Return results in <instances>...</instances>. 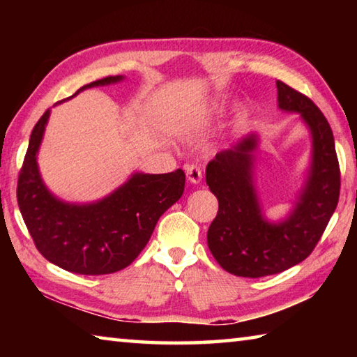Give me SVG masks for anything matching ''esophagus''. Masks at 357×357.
Instances as JSON below:
<instances>
[{
  "mask_svg": "<svg viewBox=\"0 0 357 357\" xmlns=\"http://www.w3.org/2000/svg\"><path fill=\"white\" fill-rule=\"evenodd\" d=\"M185 173H187V179L192 184H200L202 183V168L198 165H187L185 167Z\"/></svg>",
  "mask_w": 357,
  "mask_h": 357,
  "instance_id": "34e87169",
  "label": "esophagus"
}]
</instances>
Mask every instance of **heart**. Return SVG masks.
<instances>
[{"instance_id":"1","label":"heart","mask_w":357,"mask_h":357,"mask_svg":"<svg viewBox=\"0 0 357 357\" xmlns=\"http://www.w3.org/2000/svg\"><path fill=\"white\" fill-rule=\"evenodd\" d=\"M213 110H215V105H214V104H213V105H211V107L198 108V110H197L195 113H193V114H190V121H192V123H193V121H195V123H197V121H200V119H203L204 116H209V114H211V112H213Z\"/></svg>"}]
</instances>
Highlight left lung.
I'll return each instance as SVG.
<instances>
[{
    "label": "left lung",
    "mask_w": 357,
    "mask_h": 357,
    "mask_svg": "<svg viewBox=\"0 0 357 357\" xmlns=\"http://www.w3.org/2000/svg\"><path fill=\"white\" fill-rule=\"evenodd\" d=\"M277 102L280 110L299 113L312 137L309 170L287 217L271 222L264 215L255 185V132L217 153L206 167V184L219 200L208 247L215 261L238 277L258 279L304 261L338 203L340 168L328 119L307 96L283 82H277Z\"/></svg>",
    "instance_id": "1"
}]
</instances>
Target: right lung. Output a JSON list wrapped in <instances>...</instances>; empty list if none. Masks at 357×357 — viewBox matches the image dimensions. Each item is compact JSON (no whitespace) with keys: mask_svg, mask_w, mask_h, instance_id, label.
Returning a JSON list of instances; mask_svg holds the SVG:
<instances>
[{"mask_svg":"<svg viewBox=\"0 0 357 357\" xmlns=\"http://www.w3.org/2000/svg\"><path fill=\"white\" fill-rule=\"evenodd\" d=\"M123 80V75L100 78L75 94ZM48 118L50 110L34 126L17 184V202L36 247L48 261L69 273L102 275L124 269L148 244L160 215L183 197L184 172H137L98 202H63L47 189L38 165Z\"/></svg>","mask_w":357,"mask_h":357,"instance_id":"add662e5","label":"right lung"}]
</instances>
